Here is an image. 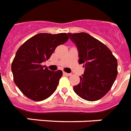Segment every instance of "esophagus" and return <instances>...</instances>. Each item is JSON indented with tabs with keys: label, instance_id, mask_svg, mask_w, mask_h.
<instances>
[{
	"label": "esophagus",
	"instance_id": "obj_1",
	"mask_svg": "<svg viewBox=\"0 0 131 131\" xmlns=\"http://www.w3.org/2000/svg\"><path fill=\"white\" fill-rule=\"evenodd\" d=\"M63 74H64V75H66V76H70V74H70V73H67V72H63Z\"/></svg>",
	"mask_w": 131,
	"mask_h": 131
}]
</instances>
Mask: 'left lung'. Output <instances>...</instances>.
Segmentation results:
<instances>
[{
    "mask_svg": "<svg viewBox=\"0 0 131 131\" xmlns=\"http://www.w3.org/2000/svg\"><path fill=\"white\" fill-rule=\"evenodd\" d=\"M68 35L77 47L79 63L84 68L80 83L74 86V92L86 101L99 100L107 93L116 78V59L107 46L87 33Z\"/></svg>",
    "mask_w": 131,
    "mask_h": 131,
    "instance_id": "1",
    "label": "left lung"
}]
</instances>
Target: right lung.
Here are the masks:
<instances>
[{
    "instance_id": "add662e5",
    "label": "right lung",
    "mask_w": 131,
    "mask_h": 131,
    "mask_svg": "<svg viewBox=\"0 0 131 131\" xmlns=\"http://www.w3.org/2000/svg\"><path fill=\"white\" fill-rule=\"evenodd\" d=\"M66 33H40L17 51L11 64L13 80L25 96L36 101L47 99L57 89L61 70L51 71L41 63L51 57L57 46L68 40Z\"/></svg>"
}]
</instances>
